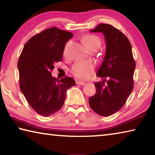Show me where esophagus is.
<instances>
[{"mask_svg":"<svg viewBox=\"0 0 155 155\" xmlns=\"http://www.w3.org/2000/svg\"><path fill=\"white\" fill-rule=\"evenodd\" d=\"M76 83L77 84V85H85V82H83V81H76Z\"/></svg>","mask_w":155,"mask_h":155,"instance_id":"obj_1","label":"esophagus"}]
</instances>
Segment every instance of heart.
Segmentation results:
<instances>
[{"label":"heart","instance_id":"b5f03b06","mask_svg":"<svg viewBox=\"0 0 155 155\" xmlns=\"http://www.w3.org/2000/svg\"><path fill=\"white\" fill-rule=\"evenodd\" d=\"M83 41L87 48H91L92 46H101V41L98 37L87 34L83 37ZM71 42L68 41L66 43L64 49V54H66L69 48ZM95 69V64L90 61H79L75 63L71 68V73L77 78L81 79H86L93 74Z\"/></svg>","mask_w":155,"mask_h":155}]
</instances>
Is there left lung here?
Returning <instances> with one entry per match:
<instances>
[{"label": "left lung", "instance_id": "1", "mask_svg": "<svg viewBox=\"0 0 155 155\" xmlns=\"http://www.w3.org/2000/svg\"><path fill=\"white\" fill-rule=\"evenodd\" d=\"M91 32L103 33L107 48L96 74L104 79L94 83L96 92L89 98V104L96 114L107 117L118 111L132 92L135 61L130 41L120 30L111 25L100 24Z\"/></svg>", "mask_w": 155, "mask_h": 155}]
</instances>
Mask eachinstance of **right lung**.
Returning a JSON list of instances; mask_svg holds the SVG:
<instances>
[{"label": "right lung", "instance_id": "add662e5", "mask_svg": "<svg viewBox=\"0 0 155 155\" xmlns=\"http://www.w3.org/2000/svg\"><path fill=\"white\" fill-rule=\"evenodd\" d=\"M73 34L57 27L44 30L27 41L18 59L20 90L38 114L49 116L64 105L72 78L52 77L54 64L61 61L65 43Z\"/></svg>", "mask_w": 155, "mask_h": 155}]
</instances>
